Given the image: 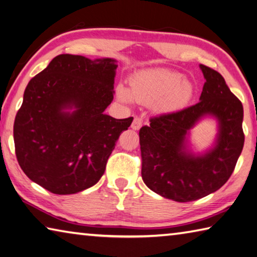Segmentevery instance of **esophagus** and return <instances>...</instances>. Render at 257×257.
<instances>
[{"label": "esophagus", "mask_w": 257, "mask_h": 257, "mask_svg": "<svg viewBox=\"0 0 257 257\" xmlns=\"http://www.w3.org/2000/svg\"><path fill=\"white\" fill-rule=\"evenodd\" d=\"M142 124H143V120L141 118H137V116H136V118L134 119L133 123H132V128L134 130H139L142 128Z\"/></svg>", "instance_id": "34e87169"}]
</instances>
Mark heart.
<instances>
[{"mask_svg": "<svg viewBox=\"0 0 257 257\" xmlns=\"http://www.w3.org/2000/svg\"><path fill=\"white\" fill-rule=\"evenodd\" d=\"M194 93L193 84L183 78L181 73L166 68H152L141 71L132 76L129 91L120 86L118 97L130 103L152 105L163 114L174 113L188 105Z\"/></svg>", "mask_w": 257, "mask_h": 257, "instance_id": "heart-1", "label": "heart"}]
</instances>
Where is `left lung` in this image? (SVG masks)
Listing matches in <instances>:
<instances>
[{
	"mask_svg": "<svg viewBox=\"0 0 257 257\" xmlns=\"http://www.w3.org/2000/svg\"><path fill=\"white\" fill-rule=\"evenodd\" d=\"M204 85L197 104L151 119L139 130L142 177L154 192L177 202H189L216 192L229 179L244 147L241 102L217 71L200 65ZM218 121L213 147L190 151L189 130L200 119Z\"/></svg>",
	"mask_w": 257,
	"mask_h": 257,
	"instance_id": "obj_1",
	"label": "left lung"
}]
</instances>
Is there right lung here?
Here are the masks:
<instances>
[{
	"label": "right lung",
	"mask_w": 257,
	"mask_h": 257,
	"mask_svg": "<svg viewBox=\"0 0 257 257\" xmlns=\"http://www.w3.org/2000/svg\"><path fill=\"white\" fill-rule=\"evenodd\" d=\"M113 58L63 54L31 78L13 127L25 174L55 194L96 184L115 143L133 118L104 113L113 100Z\"/></svg>",
	"instance_id": "1"
}]
</instances>
